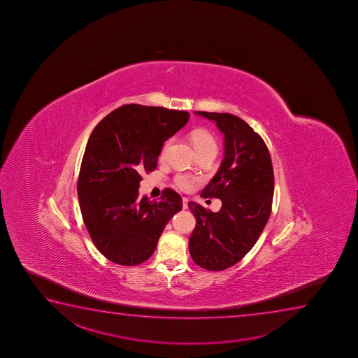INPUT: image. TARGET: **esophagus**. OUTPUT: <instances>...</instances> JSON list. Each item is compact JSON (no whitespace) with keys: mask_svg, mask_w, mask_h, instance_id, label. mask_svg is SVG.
<instances>
[{"mask_svg":"<svg viewBox=\"0 0 358 358\" xmlns=\"http://www.w3.org/2000/svg\"><path fill=\"white\" fill-rule=\"evenodd\" d=\"M182 201H183V210H187V208H188V201H189V200H188V198H183L182 199Z\"/></svg>","mask_w":358,"mask_h":358,"instance_id":"esophagus-1","label":"esophagus"}]
</instances>
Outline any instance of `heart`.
I'll list each match as a JSON object with an SVG mask.
<instances>
[{
	"label": "heart",
	"instance_id": "b5f03b06",
	"mask_svg": "<svg viewBox=\"0 0 358 358\" xmlns=\"http://www.w3.org/2000/svg\"><path fill=\"white\" fill-rule=\"evenodd\" d=\"M190 141L193 143L195 151L200 153V152L206 151L210 148H217V143L215 140L210 131L203 129V128H198V129H194L189 135ZM169 143H165L163 152H162V158H164L165 152L168 148ZM177 187L181 188L183 190H190L193 188L194 183H195V178L189 176V175H185V173H180L177 175L175 178Z\"/></svg>",
	"mask_w": 358,
	"mask_h": 358
}]
</instances>
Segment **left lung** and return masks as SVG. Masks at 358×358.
<instances>
[{
  "label": "left lung",
  "mask_w": 358,
  "mask_h": 358,
  "mask_svg": "<svg viewBox=\"0 0 358 358\" xmlns=\"http://www.w3.org/2000/svg\"><path fill=\"white\" fill-rule=\"evenodd\" d=\"M224 134V159L203 188L202 198L222 200L219 212L188 202L196 225L189 238L190 257L208 271H223L242 260L268 222L274 175L268 148L248 123L231 114L195 111Z\"/></svg>",
  "instance_id": "obj_1"
}]
</instances>
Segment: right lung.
<instances>
[{"mask_svg": "<svg viewBox=\"0 0 358 358\" xmlns=\"http://www.w3.org/2000/svg\"><path fill=\"white\" fill-rule=\"evenodd\" d=\"M189 120L187 111L128 104L110 113L90 135L78 178L81 215L98 250L115 264H143L182 210L175 190L159 201L140 198L141 173L156 170L164 141Z\"/></svg>", "mask_w": 358, "mask_h": 358, "instance_id": "right-lung-1", "label": "right lung"}]
</instances>
